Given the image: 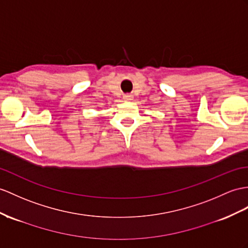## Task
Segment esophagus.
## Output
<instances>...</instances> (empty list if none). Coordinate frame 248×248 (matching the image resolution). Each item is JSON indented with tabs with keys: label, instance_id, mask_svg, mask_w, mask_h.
I'll list each match as a JSON object with an SVG mask.
<instances>
[{
	"label": "esophagus",
	"instance_id": "34e87169",
	"mask_svg": "<svg viewBox=\"0 0 248 248\" xmlns=\"http://www.w3.org/2000/svg\"><path fill=\"white\" fill-rule=\"evenodd\" d=\"M124 100L125 101H130V100H132V98H134V96H132L131 94H124Z\"/></svg>",
	"mask_w": 248,
	"mask_h": 248
}]
</instances>
